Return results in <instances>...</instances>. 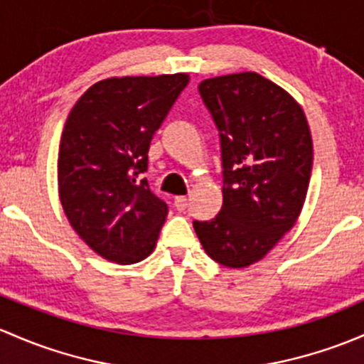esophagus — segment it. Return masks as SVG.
<instances>
[{"label": "esophagus", "mask_w": 364, "mask_h": 364, "mask_svg": "<svg viewBox=\"0 0 364 364\" xmlns=\"http://www.w3.org/2000/svg\"><path fill=\"white\" fill-rule=\"evenodd\" d=\"M186 205H188V198L183 197V195H181V197L174 198V208L178 209V211H185Z\"/></svg>", "instance_id": "esophagus-1"}]
</instances>
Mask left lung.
I'll return each instance as SVG.
<instances>
[{
    "mask_svg": "<svg viewBox=\"0 0 364 364\" xmlns=\"http://www.w3.org/2000/svg\"><path fill=\"white\" fill-rule=\"evenodd\" d=\"M198 92L220 131L223 205L193 228L214 262L244 269L300 216L312 172L311 129L291 95L258 73L208 78Z\"/></svg>",
    "mask_w": 364,
    "mask_h": 364,
    "instance_id": "1",
    "label": "left lung"
}]
</instances>
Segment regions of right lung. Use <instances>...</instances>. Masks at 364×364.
<instances>
[{
    "label": "right lung",
    "mask_w": 364,
    "mask_h": 364,
    "mask_svg": "<svg viewBox=\"0 0 364 364\" xmlns=\"http://www.w3.org/2000/svg\"><path fill=\"white\" fill-rule=\"evenodd\" d=\"M186 73L94 83L73 106L59 144V198L73 230L109 262L131 265L155 250L167 204L148 186V150Z\"/></svg>",
    "instance_id": "add662e5"
}]
</instances>
